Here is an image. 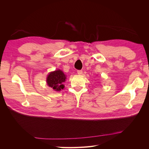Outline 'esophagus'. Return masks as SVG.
Masks as SVG:
<instances>
[{"instance_id":"obj_1","label":"esophagus","mask_w":149,"mask_h":149,"mask_svg":"<svg viewBox=\"0 0 149 149\" xmlns=\"http://www.w3.org/2000/svg\"><path fill=\"white\" fill-rule=\"evenodd\" d=\"M77 73H78V74H82L83 71H81V70H78V71H77Z\"/></svg>"}]
</instances>
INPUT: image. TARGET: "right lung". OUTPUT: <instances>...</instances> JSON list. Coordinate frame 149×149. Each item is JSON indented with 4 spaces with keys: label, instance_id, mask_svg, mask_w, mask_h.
I'll return each instance as SVG.
<instances>
[{
    "label": "right lung",
    "instance_id": "right-lung-1",
    "mask_svg": "<svg viewBox=\"0 0 149 149\" xmlns=\"http://www.w3.org/2000/svg\"><path fill=\"white\" fill-rule=\"evenodd\" d=\"M66 75L58 69L54 71H52L47 75V83L49 87L55 91H60L63 89L65 85L63 84L66 81Z\"/></svg>",
    "mask_w": 149,
    "mask_h": 149
}]
</instances>
